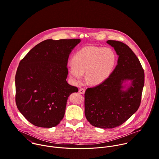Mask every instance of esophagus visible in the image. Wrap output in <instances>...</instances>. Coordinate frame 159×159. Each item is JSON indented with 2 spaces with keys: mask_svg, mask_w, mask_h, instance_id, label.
I'll return each instance as SVG.
<instances>
[{
  "mask_svg": "<svg viewBox=\"0 0 159 159\" xmlns=\"http://www.w3.org/2000/svg\"><path fill=\"white\" fill-rule=\"evenodd\" d=\"M79 93H81V94H84L85 92V89H84V88H80V89L79 90Z\"/></svg>",
  "mask_w": 159,
  "mask_h": 159,
  "instance_id": "34e87169",
  "label": "esophagus"
}]
</instances>
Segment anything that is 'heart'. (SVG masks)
I'll use <instances>...</instances> for the list:
<instances>
[{
    "instance_id": "heart-1",
    "label": "heart",
    "mask_w": 159,
    "mask_h": 159,
    "mask_svg": "<svg viewBox=\"0 0 159 159\" xmlns=\"http://www.w3.org/2000/svg\"><path fill=\"white\" fill-rule=\"evenodd\" d=\"M72 64L67 67V71L75 83L83 79L85 72L87 80L98 85L107 79L112 74L117 61L115 52L109 47H85L74 56Z\"/></svg>"
}]
</instances>
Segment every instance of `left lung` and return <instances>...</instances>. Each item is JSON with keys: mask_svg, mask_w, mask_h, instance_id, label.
<instances>
[{"mask_svg": "<svg viewBox=\"0 0 159 159\" xmlns=\"http://www.w3.org/2000/svg\"><path fill=\"white\" fill-rule=\"evenodd\" d=\"M107 43L119 56L117 65L107 79L85 93L86 119L101 129L118 127L136 112L144 85L143 69L132 49L119 41Z\"/></svg>", "mask_w": 159, "mask_h": 159, "instance_id": "left-lung-1", "label": "left lung"}]
</instances>
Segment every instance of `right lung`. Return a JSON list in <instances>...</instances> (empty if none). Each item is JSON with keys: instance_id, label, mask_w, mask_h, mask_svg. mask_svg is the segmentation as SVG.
<instances>
[{"instance_id": "1", "label": "right lung", "mask_w": 159, "mask_h": 159, "mask_svg": "<svg viewBox=\"0 0 159 159\" xmlns=\"http://www.w3.org/2000/svg\"><path fill=\"white\" fill-rule=\"evenodd\" d=\"M79 39H47L36 45L20 62L16 75V102L32 124L51 128L64 118L68 97L77 92L66 80L67 62Z\"/></svg>"}]
</instances>
